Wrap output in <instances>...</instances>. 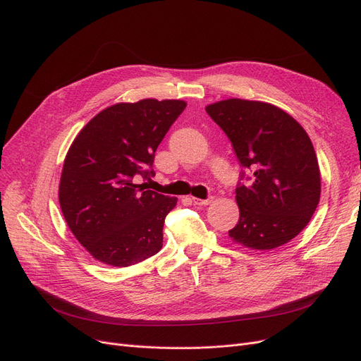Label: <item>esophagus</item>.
Returning <instances> with one entry per match:
<instances>
[{
  "label": "esophagus",
  "mask_w": 361,
  "mask_h": 361,
  "mask_svg": "<svg viewBox=\"0 0 361 361\" xmlns=\"http://www.w3.org/2000/svg\"><path fill=\"white\" fill-rule=\"evenodd\" d=\"M212 201H213V197H210V198H205V200H201V198H195V197H192V202H194L195 205H209Z\"/></svg>",
  "instance_id": "obj_1"
}]
</instances>
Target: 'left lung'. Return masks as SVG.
I'll list each match as a JSON object with an SVG mask.
<instances>
[{
    "instance_id": "8db88e82",
    "label": "left lung",
    "mask_w": 361,
    "mask_h": 361,
    "mask_svg": "<svg viewBox=\"0 0 361 361\" xmlns=\"http://www.w3.org/2000/svg\"><path fill=\"white\" fill-rule=\"evenodd\" d=\"M205 111L248 169V185L236 186L239 220L229 236L262 251L289 243L307 226L320 200V170L307 132L294 117L262 101L231 98ZM244 178L241 171L239 180Z\"/></svg>"
}]
</instances>
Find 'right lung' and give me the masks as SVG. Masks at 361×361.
<instances>
[{"instance_id": "add662e5", "label": "right lung", "mask_w": 361, "mask_h": 361, "mask_svg": "<svg viewBox=\"0 0 361 361\" xmlns=\"http://www.w3.org/2000/svg\"><path fill=\"white\" fill-rule=\"evenodd\" d=\"M180 99L118 102L85 126L66 156L59 200L67 226L94 259L128 267L157 254L178 198L135 176H154V152L185 110Z\"/></svg>"}]
</instances>
